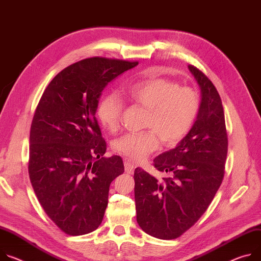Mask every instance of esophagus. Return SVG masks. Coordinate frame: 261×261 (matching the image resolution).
Returning a JSON list of instances; mask_svg holds the SVG:
<instances>
[{"label":"esophagus","instance_id":"obj_1","mask_svg":"<svg viewBox=\"0 0 261 261\" xmlns=\"http://www.w3.org/2000/svg\"><path fill=\"white\" fill-rule=\"evenodd\" d=\"M124 164H125V170H126L127 173H129V174L133 173V171H134V169H135V165H134L131 161L125 160Z\"/></svg>","mask_w":261,"mask_h":261}]
</instances>
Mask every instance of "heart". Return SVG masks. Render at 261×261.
<instances>
[{
  "label": "heart",
  "instance_id": "heart-1",
  "mask_svg": "<svg viewBox=\"0 0 261 261\" xmlns=\"http://www.w3.org/2000/svg\"><path fill=\"white\" fill-rule=\"evenodd\" d=\"M126 98L148 113L144 127L151 129L127 133L114 140L113 149L131 160L139 161L157 150L159 139L167 146L180 141L193 127L200 110V97L196 90L179 87L172 81L153 78L130 85ZM124 104L115 93L101 99L97 108L100 123L110 132L120 128Z\"/></svg>",
  "mask_w": 261,
  "mask_h": 261
}]
</instances>
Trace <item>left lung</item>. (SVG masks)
<instances>
[{
	"mask_svg": "<svg viewBox=\"0 0 261 261\" xmlns=\"http://www.w3.org/2000/svg\"><path fill=\"white\" fill-rule=\"evenodd\" d=\"M201 89L200 110L178 145L158 155L155 168L169 174L158 179L136 168V220L146 233L174 240L191 228L208 208L221 186L228 152L220 94L200 70L188 65Z\"/></svg>",
	"mask_w": 261,
	"mask_h": 261,
	"instance_id": "8db88e82",
	"label": "left lung"
}]
</instances>
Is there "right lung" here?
Instances as JSON below:
<instances>
[{
  "instance_id": "1",
  "label": "right lung",
  "mask_w": 261,
  "mask_h": 261,
  "mask_svg": "<svg viewBox=\"0 0 261 261\" xmlns=\"http://www.w3.org/2000/svg\"><path fill=\"white\" fill-rule=\"evenodd\" d=\"M137 62L88 58L67 66L43 91L30 130L29 175L49 218L66 234L83 235L102 223L110 183L124 173L96 117L102 91Z\"/></svg>"
}]
</instances>
